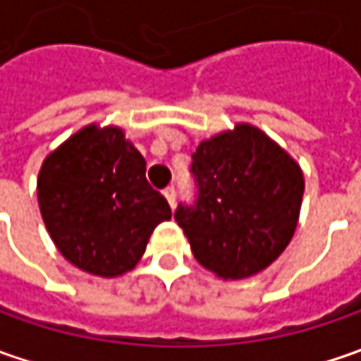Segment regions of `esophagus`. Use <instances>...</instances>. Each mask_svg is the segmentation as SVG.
Here are the masks:
<instances>
[{
	"label": "esophagus",
	"mask_w": 361,
	"mask_h": 361,
	"mask_svg": "<svg viewBox=\"0 0 361 361\" xmlns=\"http://www.w3.org/2000/svg\"><path fill=\"white\" fill-rule=\"evenodd\" d=\"M164 197H166L169 204H171V207H174V202H176V190H174V187L166 188V190H164Z\"/></svg>",
	"instance_id": "1"
}]
</instances>
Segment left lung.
Returning <instances> with one entry per match:
<instances>
[{"mask_svg": "<svg viewBox=\"0 0 361 361\" xmlns=\"http://www.w3.org/2000/svg\"><path fill=\"white\" fill-rule=\"evenodd\" d=\"M195 204L174 219L195 259L223 279L251 277L281 255L303 199L299 164L251 124L202 140L192 154Z\"/></svg>", "mask_w": 361, "mask_h": 361, "instance_id": "1", "label": "left lung"}]
</instances>
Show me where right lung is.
<instances>
[{
  "label": "right lung",
  "mask_w": 361,
  "mask_h": 361,
  "mask_svg": "<svg viewBox=\"0 0 361 361\" xmlns=\"http://www.w3.org/2000/svg\"><path fill=\"white\" fill-rule=\"evenodd\" d=\"M37 202L51 241L78 269L118 277L173 213L146 180V160L122 128L90 124L49 152Z\"/></svg>",
  "instance_id": "right-lung-1"
}]
</instances>
